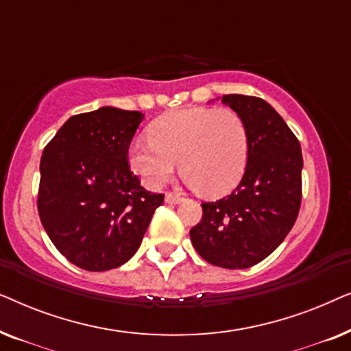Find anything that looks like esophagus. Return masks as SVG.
Wrapping results in <instances>:
<instances>
[{"label": "esophagus", "mask_w": 351, "mask_h": 351, "mask_svg": "<svg viewBox=\"0 0 351 351\" xmlns=\"http://www.w3.org/2000/svg\"><path fill=\"white\" fill-rule=\"evenodd\" d=\"M165 199H166V203H169V204H177V203H180V201L184 199V198H182L180 195L172 193V191H167L166 196H165Z\"/></svg>", "instance_id": "esophagus-1"}]
</instances>
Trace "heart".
I'll return each instance as SVG.
<instances>
[{"mask_svg":"<svg viewBox=\"0 0 351 351\" xmlns=\"http://www.w3.org/2000/svg\"><path fill=\"white\" fill-rule=\"evenodd\" d=\"M148 142L129 145L128 162L148 189H161L174 174L204 196L232 191L246 171L249 131L232 108L195 107L162 114L148 128Z\"/></svg>","mask_w":351,"mask_h":351,"instance_id":"b5f03b06","label":"heart"}]
</instances>
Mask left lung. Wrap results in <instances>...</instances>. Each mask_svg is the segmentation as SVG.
I'll return each instance as SVG.
<instances>
[{"label": "left lung", "instance_id": "1", "mask_svg": "<svg viewBox=\"0 0 351 351\" xmlns=\"http://www.w3.org/2000/svg\"><path fill=\"white\" fill-rule=\"evenodd\" d=\"M249 131V158L237 189L201 203L203 217L190 230L206 262L241 270L270 256L294 227L302 201L300 143L275 108L261 97L223 95Z\"/></svg>", "mask_w": 351, "mask_h": 351}]
</instances>
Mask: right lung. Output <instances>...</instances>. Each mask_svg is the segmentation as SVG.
<instances>
[{
    "label": "right lung",
    "mask_w": 351,
    "mask_h": 351,
    "mask_svg": "<svg viewBox=\"0 0 351 351\" xmlns=\"http://www.w3.org/2000/svg\"><path fill=\"white\" fill-rule=\"evenodd\" d=\"M142 119L114 107L75 114L43 152L38 214L57 251L83 270L126 263L165 201L128 162Z\"/></svg>",
    "instance_id": "right-lung-1"
}]
</instances>
